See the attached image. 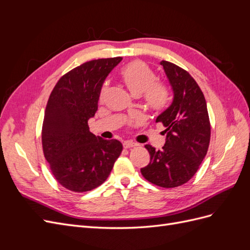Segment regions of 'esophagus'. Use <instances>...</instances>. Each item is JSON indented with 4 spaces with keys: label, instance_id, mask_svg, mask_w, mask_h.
I'll list each match as a JSON object with an SVG mask.
<instances>
[{
    "label": "esophagus",
    "instance_id": "obj_1",
    "mask_svg": "<svg viewBox=\"0 0 250 250\" xmlns=\"http://www.w3.org/2000/svg\"><path fill=\"white\" fill-rule=\"evenodd\" d=\"M123 146L125 149H130V148H133V147H137L138 145L135 143H132V142H124Z\"/></svg>",
    "mask_w": 250,
    "mask_h": 250
}]
</instances>
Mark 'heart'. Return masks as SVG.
<instances>
[{
  "label": "heart",
  "mask_w": 250,
  "mask_h": 250,
  "mask_svg": "<svg viewBox=\"0 0 250 250\" xmlns=\"http://www.w3.org/2000/svg\"><path fill=\"white\" fill-rule=\"evenodd\" d=\"M122 79L130 93L135 96L144 97L149 109L162 111L170 102V92L168 86L163 82L156 81L154 71L143 62H130L122 70ZM105 88L102 89V95Z\"/></svg>",
  "instance_id": "heart-1"
}]
</instances>
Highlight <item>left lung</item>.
<instances>
[{
	"instance_id": "obj_1",
	"label": "left lung",
	"mask_w": 250,
	"mask_h": 250,
	"mask_svg": "<svg viewBox=\"0 0 250 250\" xmlns=\"http://www.w3.org/2000/svg\"><path fill=\"white\" fill-rule=\"evenodd\" d=\"M173 89V102L156 118L167 133L162 150L146 145L150 163L142 168L149 183L162 188H176L188 183L207 155L210 123L197 82L186 70L172 62H161Z\"/></svg>"
}]
</instances>
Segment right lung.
Returning a JSON list of instances; mask_svg holds the SVG:
<instances>
[{
    "label": "right lung",
    "instance_id": "right-lung-1",
    "mask_svg": "<svg viewBox=\"0 0 250 250\" xmlns=\"http://www.w3.org/2000/svg\"><path fill=\"white\" fill-rule=\"evenodd\" d=\"M122 57L90 60L58 80L47 103L42 130L43 155L55 179L82 193L102 185L123 146L89 131L103 82Z\"/></svg>",
    "mask_w": 250,
    "mask_h": 250
}]
</instances>
